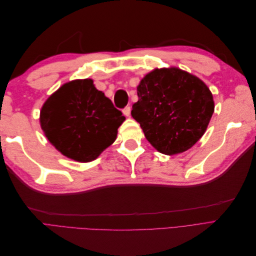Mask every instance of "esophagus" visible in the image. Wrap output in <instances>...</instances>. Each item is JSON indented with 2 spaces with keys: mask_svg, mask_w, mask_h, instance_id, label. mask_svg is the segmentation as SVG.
Returning a JSON list of instances; mask_svg holds the SVG:
<instances>
[{
  "mask_svg": "<svg viewBox=\"0 0 256 256\" xmlns=\"http://www.w3.org/2000/svg\"><path fill=\"white\" fill-rule=\"evenodd\" d=\"M130 111H131V108L130 106H126L125 109L122 110V113H124V115L127 116V118H129V116H130Z\"/></svg>",
  "mask_w": 256,
  "mask_h": 256,
  "instance_id": "esophagus-1",
  "label": "esophagus"
}]
</instances>
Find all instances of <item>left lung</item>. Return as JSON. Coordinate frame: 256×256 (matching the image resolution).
I'll list each match as a JSON object with an SVG mask.
<instances>
[{"label":"left lung","instance_id":"obj_1","mask_svg":"<svg viewBox=\"0 0 256 256\" xmlns=\"http://www.w3.org/2000/svg\"><path fill=\"white\" fill-rule=\"evenodd\" d=\"M138 100L131 115L159 152L180 154L205 134L214 110L207 85L187 72L154 69L136 88Z\"/></svg>","mask_w":256,"mask_h":256}]
</instances>
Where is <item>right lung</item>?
Segmentation results:
<instances>
[{"label": "right lung", "instance_id": "obj_1", "mask_svg": "<svg viewBox=\"0 0 256 256\" xmlns=\"http://www.w3.org/2000/svg\"><path fill=\"white\" fill-rule=\"evenodd\" d=\"M125 120L92 79L62 85L46 100L40 118L49 142L79 162L95 160L116 140Z\"/></svg>", "mask_w": 256, "mask_h": 256}]
</instances>
